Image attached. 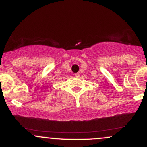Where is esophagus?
<instances>
[{
  "label": "esophagus",
  "instance_id": "1",
  "mask_svg": "<svg viewBox=\"0 0 147 147\" xmlns=\"http://www.w3.org/2000/svg\"><path fill=\"white\" fill-rule=\"evenodd\" d=\"M75 77H77V78H78V77H79V73H75Z\"/></svg>",
  "mask_w": 147,
  "mask_h": 147
}]
</instances>
